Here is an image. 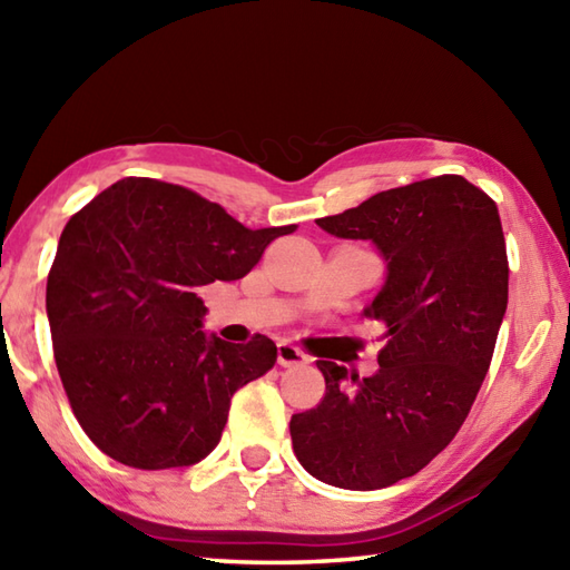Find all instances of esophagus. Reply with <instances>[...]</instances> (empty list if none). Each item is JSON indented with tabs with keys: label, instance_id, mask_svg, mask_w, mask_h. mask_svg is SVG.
<instances>
[{
	"label": "esophagus",
	"instance_id": "34e87169",
	"mask_svg": "<svg viewBox=\"0 0 570 570\" xmlns=\"http://www.w3.org/2000/svg\"><path fill=\"white\" fill-rule=\"evenodd\" d=\"M276 358H278V365H282V367H298V365L308 363L306 355L301 353L296 345L286 343V341L276 345Z\"/></svg>",
	"mask_w": 570,
	"mask_h": 570
}]
</instances>
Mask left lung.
Wrapping results in <instances>:
<instances>
[{"instance_id":"obj_1","label":"left lung","mask_w":570,"mask_h":570,"mask_svg":"<svg viewBox=\"0 0 570 570\" xmlns=\"http://www.w3.org/2000/svg\"><path fill=\"white\" fill-rule=\"evenodd\" d=\"M316 225L371 242L385 262L363 308L387 326L385 348L363 381L318 361L326 395L288 430L311 476L371 492L417 474L470 415L507 314L504 232L494 199L462 175L385 189Z\"/></svg>"}]
</instances>
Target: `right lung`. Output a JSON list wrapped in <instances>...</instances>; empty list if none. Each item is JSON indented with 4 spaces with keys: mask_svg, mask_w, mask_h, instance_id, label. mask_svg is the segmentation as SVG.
Segmentation results:
<instances>
[{
    "mask_svg": "<svg viewBox=\"0 0 570 570\" xmlns=\"http://www.w3.org/2000/svg\"><path fill=\"white\" fill-rule=\"evenodd\" d=\"M296 225L249 229L193 189L126 177L63 227L47 282L53 358L78 425L136 470L217 448L232 395L276 363L272 338L203 331L199 296L247 276Z\"/></svg>",
    "mask_w": 570,
    "mask_h": 570,
    "instance_id": "right-lung-1",
    "label": "right lung"
}]
</instances>
